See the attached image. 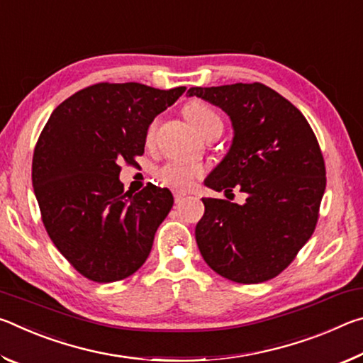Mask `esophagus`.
Here are the masks:
<instances>
[{
  "label": "esophagus",
  "instance_id": "esophagus-1",
  "mask_svg": "<svg viewBox=\"0 0 363 363\" xmlns=\"http://www.w3.org/2000/svg\"><path fill=\"white\" fill-rule=\"evenodd\" d=\"M187 194L186 192H181V190H174V201L176 203H181V201L186 199Z\"/></svg>",
  "mask_w": 363,
  "mask_h": 363
}]
</instances>
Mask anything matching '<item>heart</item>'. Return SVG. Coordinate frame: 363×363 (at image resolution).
Masks as SVG:
<instances>
[{
    "label": "heart",
    "instance_id": "b5f03b06",
    "mask_svg": "<svg viewBox=\"0 0 363 363\" xmlns=\"http://www.w3.org/2000/svg\"><path fill=\"white\" fill-rule=\"evenodd\" d=\"M189 121L201 136L211 130H223V118L211 106L203 102H192L186 107ZM155 133V123H152L147 131V138H152ZM203 174V168L195 163L169 162L157 169V177L163 184L174 189H187Z\"/></svg>",
    "mask_w": 363,
    "mask_h": 363
}]
</instances>
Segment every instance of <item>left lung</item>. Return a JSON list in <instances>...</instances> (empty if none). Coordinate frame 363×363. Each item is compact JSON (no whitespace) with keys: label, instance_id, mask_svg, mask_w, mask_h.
<instances>
[{"label":"left lung","instance_id":"8db88e82","mask_svg":"<svg viewBox=\"0 0 363 363\" xmlns=\"http://www.w3.org/2000/svg\"><path fill=\"white\" fill-rule=\"evenodd\" d=\"M229 115L232 145L205 179L216 192L240 186L243 205L201 199L196 245L214 272L261 284L288 267L314 233L327 186L317 138L304 115L261 83L190 88Z\"/></svg>","mask_w":363,"mask_h":363}]
</instances>
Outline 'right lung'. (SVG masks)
I'll list each match as a JSON object with an SVG mask.
<instances>
[{
	"label": "right lung",
	"mask_w": 363,
	"mask_h": 363,
	"mask_svg": "<svg viewBox=\"0 0 363 363\" xmlns=\"http://www.w3.org/2000/svg\"><path fill=\"white\" fill-rule=\"evenodd\" d=\"M184 91L97 83L65 99L43 128L32 163L43 224L86 279L123 280L149 257L173 195L153 184L125 192L120 164L136 163L150 123Z\"/></svg>",
	"instance_id": "right-lung-1"
}]
</instances>
